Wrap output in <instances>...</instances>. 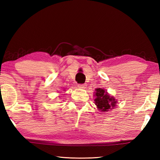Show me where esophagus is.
Segmentation results:
<instances>
[{"instance_id": "esophagus-1", "label": "esophagus", "mask_w": 160, "mask_h": 160, "mask_svg": "<svg viewBox=\"0 0 160 160\" xmlns=\"http://www.w3.org/2000/svg\"><path fill=\"white\" fill-rule=\"evenodd\" d=\"M78 87L80 89H82V90H84V89L86 88L87 85H85V84H79V85H78Z\"/></svg>"}]
</instances>
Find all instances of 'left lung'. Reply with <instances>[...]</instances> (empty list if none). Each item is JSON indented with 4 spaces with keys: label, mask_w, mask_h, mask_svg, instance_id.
<instances>
[{
    "label": "left lung",
    "mask_w": 160,
    "mask_h": 160,
    "mask_svg": "<svg viewBox=\"0 0 160 160\" xmlns=\"http://www.w3.org/2000/svg\"><path fill=\"white\" fill-rule=\"evenodd\" d=\"M94 104L101 112H108L115 108L117 104L116 100L113 96H111L104 88L95 89L94 94Z\"/></svg>",
    "instance_id": "8db88e82"
}]
</instances>
